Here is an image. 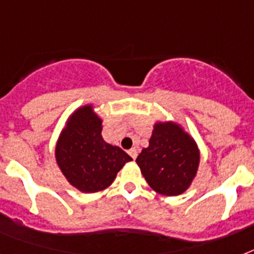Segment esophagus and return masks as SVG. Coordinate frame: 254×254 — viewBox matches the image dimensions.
<instances>
[{"instance_id": "1", "label": "esophagus", "mask_w": 254, "mask_h": 254, "mask_svg": "<svg viewBox=\"0 0 254 254\" xmlns=\"http://www.w3.org/2000/svg\"><path fill=\"white\" fill-rule=\"evenodd\" d=\"M127 153H129V155H130V157H131V158H133V159L137 158V155H138V151H137V149H135V147H133V149H130V150L127 151Z\"/></svg>"}]
</instances>
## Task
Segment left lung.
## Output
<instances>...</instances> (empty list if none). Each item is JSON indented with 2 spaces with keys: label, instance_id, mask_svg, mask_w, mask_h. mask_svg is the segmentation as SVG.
I'll list each match as a JSON object with an SVG mask.
<instances>
[{
  "label": "left lung",
  "instance_id": "left-lung-1",
  "mask_svg": "<svg viewBox=\"0 0 254 254\" xmlns=\"http://www.w3.org/2000/svg\"><path fill=\"white\" fill-rule=\"evenodd\" d=\"M199 161L196 143L173 123L155 124L149 147L135 159L151 189L167 196H177L189 189Z\"/></svg>",
  "mask_w": 254,
  "mask_h": 254
}]
</instances>
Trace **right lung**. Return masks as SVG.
Returning a JSON list of instances; mask_svg holds the SVG:
<instances>
[{"mask_svg": "<svg viewBox=\"0 0 254 254\" xmlns=\"http://www.w3.org/2000/svg\"><path fill=\"white\" fill-rule=\"evenodd\" d=\"M57 162L67 181L81 192L107 189L127 162L129 155L101 137V120L91 105L77 109L69 117L55 149Z\"/></svg>", "mask_w": 254, "mask_h": 254, "instance_id": "right-lung-1", "label": "right lung"}]
</instances>
